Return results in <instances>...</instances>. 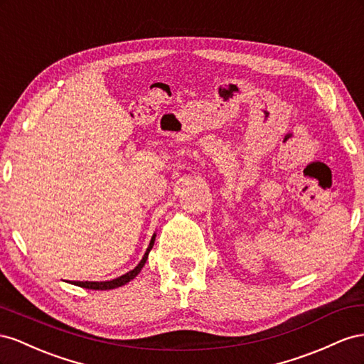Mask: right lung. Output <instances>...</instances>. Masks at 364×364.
<instances>
[{
    "label": "right lung",
    "mask_w": 364,
    "mask_h": 364,
    "mask_svg": "<svg viewBox=\"0 0 364 364\" xmlns=\"http://www.w3.org/2000/svg\"><path fill=\"white\" fill-rule=\"evenodd\" d=\"M154 241H155V236H152V240H151V242H149V247H148L146 253H144V256H143V259L140 261V264H139L136 268H134L132 272H129V273H127V274H123V276H120V277H117V279L108 280V282H73V284L77 285V287H82V288H88V289H112V288H119V287H122V285H124V284H128L129 280H132L134 277H136V276L140 273V269L143 268V265L146 264V259H148V255H149L151 248H152V245H154Z\"/></svg>",
    "instance_id": "right-lung-1"
}]
</instances>
